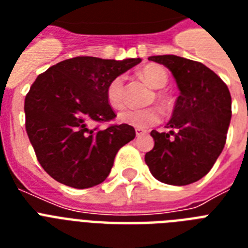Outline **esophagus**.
Listing matches in <instances>:
<instances>
[{"instance_id": "34e87169", "label": "esophagus", "mask_w": 248, "mask_h": 248, "mask_svg": "<svg viewBox=\"0 0 248 248\" xmlns=\"http://www.w3.org/2000/svg\"><path fill=\"white\" fill-rule=\"evenodd\" d=\"M135 132H136V136H141V135H145L147 134V130H144V128H140V127H136L135 128Z\"/></svg>"}]
</instances>
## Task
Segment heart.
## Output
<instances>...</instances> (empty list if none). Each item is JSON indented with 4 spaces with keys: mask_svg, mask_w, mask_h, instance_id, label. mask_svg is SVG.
Returning a JSON list of instances; mask_svg holds the SVG:
<instances>
[{
    "mask_svg": "<svg viewBox=\"0 0 248 248\" xmlns=\"http://www.w3.org/2000/svg\"><path fill=\"white\" fill-rule=\"evenodd\" d=\"M141 77L148 85L155 89H162L169 81V75L163 67L158 64H148L141 69ZM124 76H117L108 83L107 87V100L114 109H121L124 105ZM162 118V112L158 107H149L144 109L130 108L120 113L118 120L124 124L134 127L148 128L155 126Z\"/></svg>",
    "mask_w": 248,
    "mask_h": 248,
    "instance_id": "obj_1",
    "label": "heart"
}]
</instances>
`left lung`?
Segmentation results:
<instances>
[{
	"label": "left lung",
	"mask_w": 248,
	"mask_h": 248,
	"mask_svg": "<svg viewBox=\"0 0 248 248\" xmlns=\"http://www.w3.org/2000/svg\"><path fill=\"white\" fill-rule=\"evenodd\" d=\"M163 64L176 79L177 96L170 132H151L155 148L145 163L157 180L188 185L208 173L223 152L232 118L228 86L215 72L200 62L176 55L151 56Z\"/></svg>",
	"instance_id": "obj_1"
}]
</instances>
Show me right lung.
<instances>
[{
	"label": "right lung",
	"mask_w": 248,
	"mask_h": 248,
	"mask_svg": "<svg viewBox=\"0 0 248 248\" xmlns=\"http://www.w3.org/2000/svg\"><path fill=\"white\" fill-rule=\"evenodd\" d=\"M140 62L76 56L37 77L25 96V130L38 162L52 179L77 189L107 179L117 152L135 138L130 124L100 127L116 118L107 87Z\"/></svg>",
	"instance_id": "right-lung-1"
}]
</instances>
